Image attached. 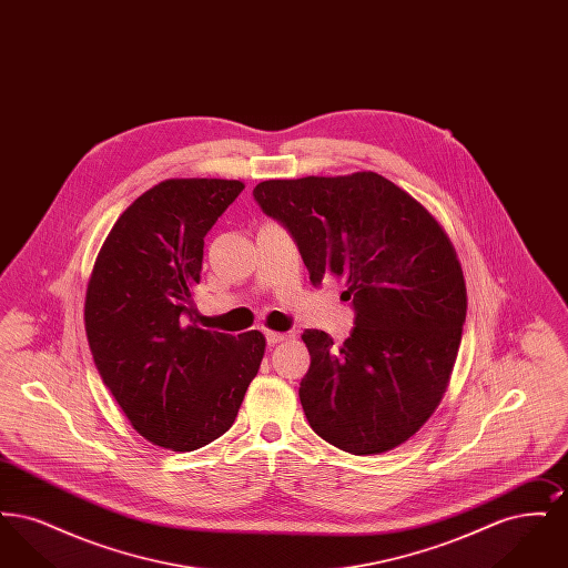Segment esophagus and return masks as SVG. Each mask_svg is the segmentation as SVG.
Returning a JSON list of instances; mask_svg holds the SVG:
<instances>
[{
	"label": "esophagus",
	"instance_id": "esophagus-1",
	"mask_svg": "<svg viewBox=\"0 0 568 568\" xmlns=\"http://www.w3.org/2000/svg\"><path fill=\"white\" fill-rule=\"evenodd\" d=\"M264 334H266V341H268V345H276V343L290 341V338H294V336H296L294 332H274V329H266Z\"/></svg>",
	"mask_w": 568,
	"mask_h": 568
}]
</instances>
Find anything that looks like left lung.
<instances>
[{
    "mask_svg": "<svg viewBox=\"0 0 568 568\" xmlns=\"http://www.w3.org/2000/svg\"><path fill=\"white\" fill-rule=\"evenodd\" d=\"M253 197L290 230L313 285L334 276L353 300L343 345L322 329L302 334L311 428L353 456L403 445L440 403L462 341L466 285L449 236L377 172L264 181Z\"/></svg>",
    "mask_w": 568,
    "mask_h": 568,
    "instance_id": "8db88e82",
    "label": "left lung"
}]
</instances>
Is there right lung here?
<instances>
[{"label": "right lung", "instance_id": "add662e5", "mask_svg": "<svg viewBox=\"0 0 568 568\" xmlns=\"http://www.w3.org/2000/svg\"><path fill=\"white\" fill-rule=\"evenodd\" d=\"M241 181L168 179L112 225L87 285L84 329L98 373L153 445L193 452L227 433L266 338L191 324L204 236Z\"/></svg>", "mask_w": 568, "mask_h": 568}]
</instances>
